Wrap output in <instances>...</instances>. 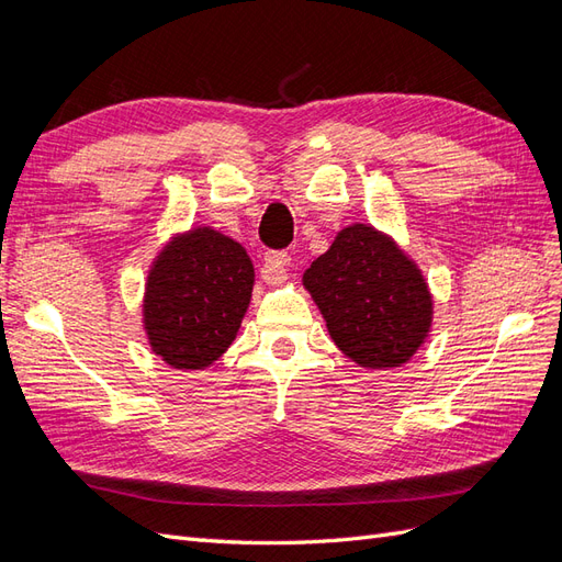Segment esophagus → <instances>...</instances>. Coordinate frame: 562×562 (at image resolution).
<instances>
[{
  "label": "esophagus",
  "mask_w": 562,
  "mask_h": 562,
  "mask_svg": "<svg viewBox=\"0 0 562 562\" xmlns=\"http://www.w3.org/2000/svg\"><path fill=\"white\" fill-rule=\"evenodd\" d=\"M288 265H291V255L285 250L267 252L262 262V279L271 285L283 283L288 279Z\"/></svg>",
  "instance_id": "esophagus-1"
}]
</instances>
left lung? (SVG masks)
<instances>
[{
	"instance_id": "left-lung-1",
	"label": "left lung",
	"mask_w": 562,
	"mask_h": 562,
	"mask_svg": "<svg viewBox=\"0 0 562 562\" xmlns=\"http://www.w3.org/2000/svg\"><path fill=\"white\" fill-rule=\"evenodd\" d=\"M302 283L326 318L333 342L361 368H398L429 337V285L398 244L375 227L356 223L337 232Z\"/></svg>"
}]
</instances>
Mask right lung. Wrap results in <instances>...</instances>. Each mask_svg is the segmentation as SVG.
Here are the masks:
<instances>
[{"label": "right lung", "mask_w": 562, "mask_h": 562, "mask_svg": "<svg viewBox=\"0 0 562 562\" xmlns=\"http://www.w3.org/2000/svg\"><path fill=\"white\" fill-rule=\"evenodd\" d=\"M252 283V262L239 241L211 227L173 236L145 283L151 351L178 370L209 368L239 333Z\"/></svg>", "instance_id": "1"}]
</instances>
